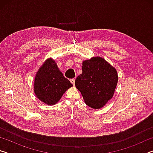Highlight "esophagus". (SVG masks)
Listing matches in <instances>:
<instances>
[{
  "label": "esophagus",
  "instance_id": "obj_1",
  "mask_svg": "<svg viewBox=\"0 0 153 153\" xmlns=\"http://www.w3.org/2000/svg\"><path fill=\"white\" fill-rule=\"evenodd\" d=\"M70 82H71V84H73L74 86V85H75V79H74V78L71 79H70Z\"/></svg>",
  "mask_w": 153,
  "mask_h": 153
}]
</instances>
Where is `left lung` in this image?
Wrapping results in <instances>:
<instances>
[{
	"label": "left lung",
	"instance_id": "left-lung-1",
	"mask_svg": "<svg viewBox=\"0 0 153 153\" xmlns=\"http://www.w3.org/2000/svg\"><path fill=\"white\" fill-rule=\"evenodd\" d=\"M117 81L116 69L104 59L96 56L83 61L82 74L75 84L88 106L100 108L112 98Z\"/></svg>",
	"mask_w": 153,
	"mask_h": 153
}]
</instances>
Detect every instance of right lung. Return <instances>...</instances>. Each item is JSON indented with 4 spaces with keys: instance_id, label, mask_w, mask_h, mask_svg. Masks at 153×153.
Returning a JSON list of instances; mask_svg holds the SVG:
<instances>
[{
    "instance_id": "obj_1",
    "label": "right lung",
    "mask_w": 153,
    "mask_h": 153,
    "mask_svg": "<svg viewBox=\"0 0 153 153\" xmlns=\"http://www.w3.org/2000/svg\"><path fill=\"white\" fill-rule=\"evenodd\" d=\"M72 86L70 81L59 70L55 62L48 59L36 75L34 92L41 101L47 105H55Z\"/></svg>"
}]
</instances>
